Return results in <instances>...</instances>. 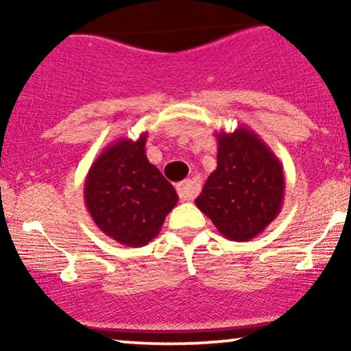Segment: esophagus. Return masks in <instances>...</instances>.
Returning a JSON list of instances; mask_svg holds the SVG:
<instances>
[{"label": "esophagus", "instance_id": "34e87169", "mask_svg": "<svg viewBox=\"0 0 351 351\" xmlns=\"http://www.w3.org/2000/svg\"><path fill=\"white\" fill-rule=\"evenodd\" d=\"M176 191H178V196L181 201H189L196 196V186L191 180H184L176 186Z\"/></svg>", "mask_w": 351, "mask_h": 351}]
</instances>
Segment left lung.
Here are the masks:
<instances>
[{"mask_svg": "<svg viewBox=\"0 0 351 351\" xmlns=\"http://www.w3.org/2000/svg\"><path fill=\"white\" fill-rule=\"evenodd\" d=\"M217 167L195 199L226 239L251 241L279 216L284 203V168L247 125L221 130Z\"/></svg>", "mask_w": 351, "mask_h": 351, "instance_id": "1", "label": "left lung"}]
</instances>
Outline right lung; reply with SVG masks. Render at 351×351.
Returning a JSON list of instances; mask_svg holds the SVG:
<instances>
[{
  "mask_svg": "<svg viewBox=\"0 0 351 351\" xmlns=\"http://www.w3.org/2000/svg\"><path fill=\"white\" fill-rule=\"evenodd\" d=\"M147 136L145 132L138 140L119 138L108 145L84 183V201L95 226L128 247L155 239L178 203L175 188L145 155Z\"/></svg>",
  "mask_w": 351,
  "mask_h": 351,
  "instance_id": "1",
  "label": "right lung"
}]
</instances>
